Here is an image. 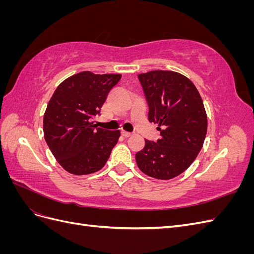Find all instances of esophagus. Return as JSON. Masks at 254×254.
I'll return each instance as SVG.
<instances>
[{
    "label": "esophagus",
    "mask_w": 254,
    "mask_h": 254,
    "mask_svg": "<svg viewBox=\"0 0 254 254\" xmlns=\"http://www.w3.org/2000/svg\"><path fill=\"white\" fill-rule=\"evenodd\" d=\"M122 135L125 136V137H128V136H131L132 133L131 132H128V131H125V130H122Z\"/></svg>",
    "instance_id": "obj_1"
}]
</instances>
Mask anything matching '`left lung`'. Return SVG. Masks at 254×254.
I'll list each match as a JSON object with an SVG mask.
<instances>
[{
    "mask_svg": "<svg viewBox=\"0 0 254 254\" xmlns=\"http://www.w3.org/2000/svg\"><path fill=\"white\" fill-rule=\"evenodd\" d=\"M149 111L158 124L160 139L145 140L135 153L140 170L149 177L168 180L188 170L201 150L207 129L202 98L195 84L180 73L150 71L137 75Z\"/></svg>",
    "mask_w": 254,
    "mask_h": 254,
    "instance_id": "obj_1",
    "label": "left lung"
}]
</instances>
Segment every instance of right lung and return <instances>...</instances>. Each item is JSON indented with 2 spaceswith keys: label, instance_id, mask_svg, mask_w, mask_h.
<instances>
[{
  "label": "right lung",
  "instance_id": "add662e5",
  "mask_svg": "<svg viewBox=\"0 0 254 254\" xmlns=\"http://www.w3.org/2000/svg\"><path fill=\"white\" fill-rule=\"evenodd\" d=\"M121 77V74L80 72L61 82L51 97L43 117L44 139L70 174L98 172L118 143L120 130L97 128L92 121Z\"/></svg>",
  "mask_w": 254,
  "mask_h": 254
}]
</instances>
